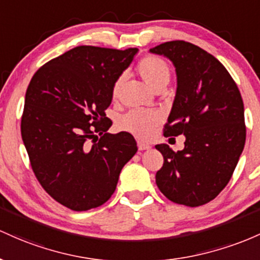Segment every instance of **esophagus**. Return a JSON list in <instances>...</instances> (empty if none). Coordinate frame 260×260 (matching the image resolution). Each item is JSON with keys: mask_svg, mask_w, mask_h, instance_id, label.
Here are the masks:
<instances>
[{"mask_svg": "<svg viewBox=\"0 0 260 260\" xmlns=\"http://www.w3.org/2000/svg\"><path fill=\"white\" fill-rule=\"evenodd\" d=\"M138 147L140 151H145V150H150L151 148V145L148 144H145V142H139L138 144Z\"/></svg>", "mask_w": 260, "mask_h": 260, "instance_id": "esophagus-1", "label": "esophagus"}]
</instances>
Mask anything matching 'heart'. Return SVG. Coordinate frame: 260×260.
I'll return each instance as SVG.
<instances>
[{
    "label": "heart",
    "mask_w": 260,
    "mask_h": 260,
    "mask_svg": "<svg viewBox=\"0 0 260 260\" xmlns=\"http://www.w3.org/2000/svg\"><path fill=\"white\" fill-rule=\"evenodd\" d=\"M140 77L152 91L161 86H167L171 77V71L166 61L157 56L144 57L136 66ZM125 76H120L113 86V97H118ZM161 114L152 110H133L121 120V127L141 139H147L152 135L154 127L161 121Z\"/></svg>",
    "instance_id": "1"
}]
</instances>
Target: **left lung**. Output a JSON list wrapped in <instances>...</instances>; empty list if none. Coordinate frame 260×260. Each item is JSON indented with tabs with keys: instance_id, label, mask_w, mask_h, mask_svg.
Returning a JSON list of instances; mask_svg holds the SVG:
<instances>
[{
	"instance_id": "left-lung-1",
	"label": "left lung",
	"mask_w": 260,
	"mask_h": 260,
	"mask_svg": "<svg viewBox=\"0 0 260 260\" xmlns=\"http://www.w3.org/2000/svg\"><path fill=\"white\" fill-rule=\"evenodd\" d=\"M150 52L167 57L176 69L177 91L165 136H185L178 152L156 145L165 159L156 184L173 203L204 205L227 185L243 151L241 93L222 63L194 44L174 40Z\"/></svg>"
}]
</instances>
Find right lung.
Instances as JSON below:
<instances>
[{"label": "right lung", "mask_w": 260, "mask_h": 260, "mask_svg": "<svg viewBox=\"0 0 260 260\" xmlns=\"http://www.w3.org/2000/svg\"><path fill=\"white\" fill-rule=\"evenodd\" d=\"M138 51L77 46L40 67L29 83L23 144L46 193L74 211L103 205L138 151L131 134L107 133L104 113Z\"/></svg>", "instance_id": "1"}]
</instances>
